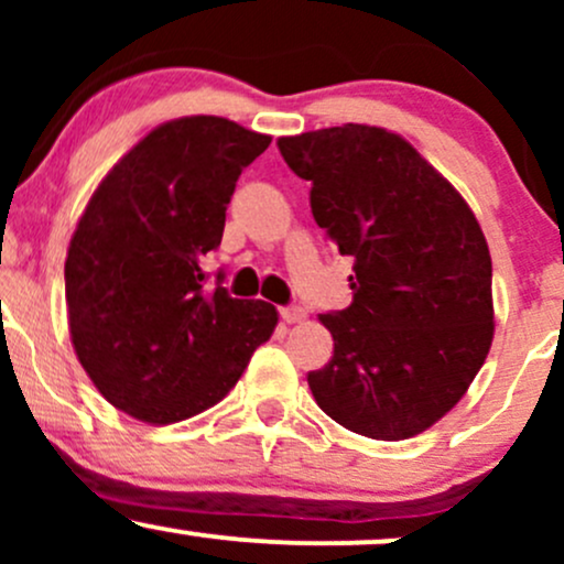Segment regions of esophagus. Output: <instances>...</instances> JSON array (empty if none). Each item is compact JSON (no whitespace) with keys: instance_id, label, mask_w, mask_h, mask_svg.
Segmentation results:
<instances>
[{"instance_id":"34e87169","label":"esophagus","mask_w":564,"mask_h":564,"mask_svg":"<svg viewBox=\"0 0 564 564\" xmlns=\"http://www.w3.org/2000/svg\"><path fill=\"white\" fill-rule=\"evenodd\" d=\"M304 318H307V313H304L302 307H296V304H291V307H281V321L283 323H302Z\"/></svg>"}]
</instances>
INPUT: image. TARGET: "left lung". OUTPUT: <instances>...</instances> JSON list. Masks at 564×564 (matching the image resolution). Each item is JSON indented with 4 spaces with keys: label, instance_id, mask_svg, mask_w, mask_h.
<instances>
[{
    "label": "left lung",
    "instance_id": "8db88e82",
    "mask_svg": "<svg viewBox=\"0 0 564 564\" xmlns=\"http://www.w3.org/2000/svg\"><path fill=\"white\" fill-rule=\"evenodd\" d=\"M318 228L352 257V304L307 384L336 424L405 440L451 411L494 341V268L467 200L400 134L345 124L278 140Z\"/></svg>",
    "mask_w": 564,
    "mask_h": 564
}]
</instances>
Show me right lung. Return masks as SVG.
I'll return each instance as SVG.
<instances>
[{"mask_svg": "<svg viewBox=\"0 0 564 564\" xmlns=\"http://www.w3.org/2000/svg\"><path fill=\"white\" fill-rule=\"evenodd\" d=\"M268 134L185 116L142 138L97 185L66 257L68 328L108 403L148 424L196 416L228 394L278 313L232 300L200 262L223 241L238 177Z\"/></svg>", "mask_w": 564, "mask_h": 564, "instance_id": "add662e5", "label": "right lung"}]
</instances>
